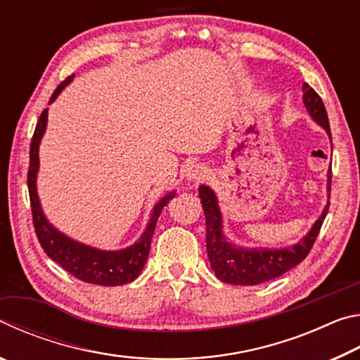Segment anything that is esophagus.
I'll return each mask as SVG.
<instances>
[{
	"instance_id": "obj_1",
	"label": "esophagus",
	"mask_w": 360,
	"mask_h": 360,
	"mask_svg": "<svg viewBox=\"0 0 360 360\" xmlns=\"http://www.w3.org/2000/svg\"><path fill=\"white\" fill-rule=\"evenodd\" d=\"M208 168L203 163H193L186 169V178L193 182H202L205 178H208Z\"/></svg>"
}]
</instances>
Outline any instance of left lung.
Wrapping results in <instances>:
<instances>
[{
  "mask_svg": "<svg viewBox=\"0 0 360 360\" xmlns=\"http://www.w3.org/2000/svg\"><path fill=\"white\" fill-rule=\"evenodd\" d=\"M302 89L304 108L311 115V119L318 122L327 131L328 138L332 139L327 111L321 96L308 84H303ZM330 182L332 168L327 172L328 197H330ZM198 195L206 217V251H208L211 268L221 281L235 285H257L271 281V279L284 275L290 268L300 264L311 251L316 236L319 235L322 222H324L328 211L327 203L318 221L294 246L279 249L243 248L231 243L224 233V219L214 191L208 186H200Z\"/></svg>",
  "mask_w": 360,
  "mask_h": 360,
  "instance_id": "left-lung-1",
  "label": "left lung"
}]
</instances>
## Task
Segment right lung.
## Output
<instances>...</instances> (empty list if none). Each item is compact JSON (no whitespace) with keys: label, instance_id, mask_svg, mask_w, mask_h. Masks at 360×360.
I'll return each mask as SVG.
<instances>
[{"label":"right lung","instance_id":"1","mask_svg":"<svg viewBox=\"0 0 360 360\" xmlns=\"http://www.w3.org/2000/svg\"><path fill=\"white\" fill-rule=\"evenodd\" d=\"M72 77H75V75L66 77L58 85L49 103L57 100L60 92L72 81ZM47 111L49 109L42 111L39 122L36 124L32 146H30L28 169V192L33 212V225L42 249H44L49 257L56 260L60 266L65 268L72 276L81 279V281L98 285H124L135 281L144 268L146 260H148L157 219L176 193L169 192L162 200H158L150 212V219L146 225L143 235L139 236L138 241L125 249L105 251V249H96L66 236L47 221L44 211L41 208L38 188H36V178H38L39 172V144L46 133Z\"/></svg>","mask_w":360,"mask_h":360}]
</instances>
